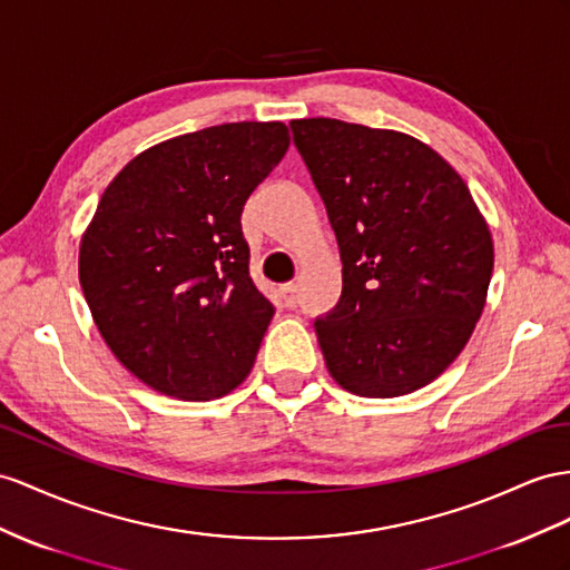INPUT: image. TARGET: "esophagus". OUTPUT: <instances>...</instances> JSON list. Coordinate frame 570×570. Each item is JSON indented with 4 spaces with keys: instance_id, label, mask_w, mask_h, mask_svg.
Instances as JSON below:
<instances>
[{
    "instance_id": "1",
    "label": "esophagus",
    "mask_w": 570,
    "mask_h": 570,
    "mask_svg": "<svg viewBox=\"0 0 570 570\" xmlns=\"http://www.w3.org/2000/svg\"><path fill=\"white\" fill-rule=\"evenodd\" d=\"M279 294H282V301H284L286 308H296V303H298V296H296V294H298V291H296L294 284L282 286Z\"/></svg>"
}]
</instances>
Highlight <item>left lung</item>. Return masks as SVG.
<instances>
[{"mask_svg":"<svg viewBox=\"0 0 570 570\" xmlns=\"http://www.w3.org/2000/svg\"><path fill=\"white\" fill-rule=\"evenodd\" d=\"M342 257V296L315 320L330 375L358 397L435 381L470 342L493 272L491 233L431 146L332 118L291 122Z\"/></svg>","mask_w":570,"mask_h":570,"instance_id":"obj_1","label":"left lung"}]
</instances>
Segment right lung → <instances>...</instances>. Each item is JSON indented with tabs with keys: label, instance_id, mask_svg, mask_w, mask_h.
<instances>
[{
	"label": "right lung",
	"instance_id": "right-lung-1",
	"mask_svg": "<svg viewBox=\"0 0 570 570\" xmlns=\"http://www.w3.org/2000/svg\"><path fill=\"white\" fill-rule=\"evenodd\" d=\"M284 122L160 141L115 175L79 247V282L110 352L144 385L193 402L250 373L274 305L250 279L240 214L284 158Z\"/></svg>",
	"mask_w": 570,
	"mask_h": 570
}]
</instances>
